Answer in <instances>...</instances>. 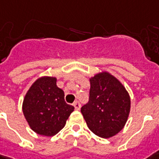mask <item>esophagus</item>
<instances>
[{
  "label": "esophagus",
  "mask_w": 159,
  "mask_h": 159,
  "mask_svg": "<svg viewBox=\"0 0 159 159\" xmlns=\"http://www.w3.org/2000/svg\"><path fill=\"white\" fill-rule=\"evenodd\" d=\"M73 106L75 107V110H80V108H81V104H80L78 101L75 102L74 104H73Z\"/></svg>",
  "instance_id": "esophagus-1"
}]
</instances>
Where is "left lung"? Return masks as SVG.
<instances>
[{
    "label": "left lung",
    "instance_id": "1",
    "mask_svg": "<svg viewBox=\"0 0 159 159\" xmlns=\"http://www.w3.org/2000/svg\"><path fill=\"white\" fill-rule=\"evenodd\" d=\"M89 102L81 108L88 128L102 138L123 129L130 112V97L122 84L107 71L90 78Z\"/></svg>",
    "mask_w": 159,
    "mask_h": 159
}]
</instances>
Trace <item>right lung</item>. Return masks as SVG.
<instances>
[{
  "label": "right lung",
  "mask_w": 159,
  "mask_h": 159,
  "mask_svg": "<svg viewBox=\"0 0 159 159\" xmlns=\"http://www.w3.org/2000/svg\"><path fill=\"white\" fill-rule=\"evenodd\" d=\"M56 77L37 79L25 94L23 112L35 133L52 136L64 128L74 107L64 99V91L56 85Z\"/></svg>",
  "instance_id": "1"
}]
</instances>
